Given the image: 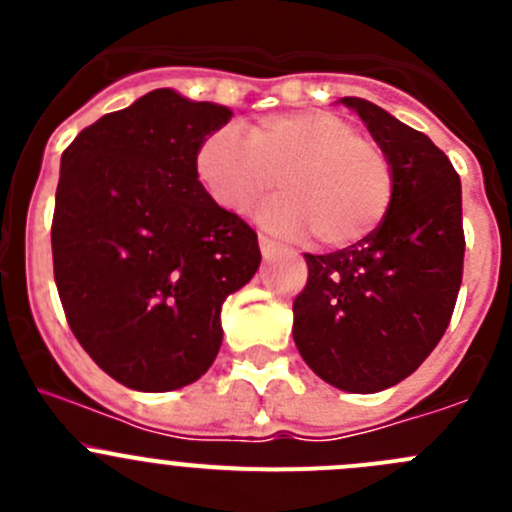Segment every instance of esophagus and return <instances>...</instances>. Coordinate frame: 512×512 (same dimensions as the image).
<instances>
[{
    "mask_svg": "<svg viewBox=\"0 0 512 512\" xmlns=\"http://www.w3.org/2000/svg\"><path fill=\"white\" fill-rule=\"evenodd\" d=\"M260 250H262V257H265V260H270V257L280 255V252L285 250V247H282L277 240H272V237L260 235Z\"/></svg>",
    "mask_w": 512,
    "mask_h": 512,
    "instance_id": "1",
    "label": "esophagus"
}]
</instances>
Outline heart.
Wrapping results in <instances>:
<instances>
[{
	"mask_svg": "<svg viewBox=\"0 0 512 512\" xmlns=\"http://www.w3.org/2000/svg\"><path fill=\"white\" fill-rule=\"evenodd\" d=\"M205 193L230 213H247L277 188L285 195L262 210V223L289 237L309 235L319 250H347L384 223L396 170L379 141L361 136L329 111L277 113L210 133L195 156Z\"/></svg>",
	"mask_w": 512,
	"mask_h": 512,
	"instance_id": "obj_1",
	"label": "heart"
}]
</instances>
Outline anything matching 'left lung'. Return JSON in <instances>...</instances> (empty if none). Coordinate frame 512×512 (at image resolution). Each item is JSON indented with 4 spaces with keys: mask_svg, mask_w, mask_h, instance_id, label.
<instances>
[{
    "mask_svg": "<svg viewBox=\"0 0 512 512\" xmlns=\"http://www.w3.org/2000/svg\"><path fill=\"white\" fill-rule=\"evenodd\" d=\"M342 103L391 156L394 203L359 245L304 252L309 275L292 304V334L319 379L374 394L414 374L451 322L466 252L461 178L426 133L364 98Z\"/></svg>",
    "mask_w": 512,
    "mask_h": 512,
    "instance_id": "left-lung-1",
    "label": "left lung"
}]
</instances>
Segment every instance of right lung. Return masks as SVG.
Segmentation results:
<instances>
[{
	"instance_id": "right-lung-1",
	"label": "right lung",
	"mask_w": 512,
	"mask_h": 512,
	"mask_svg": "<svg viewBox=\"0 0 512 512\" xmlns=\"http://www.w3.org/2000/svg\"><path fill=\"white\" fill-rule=\"evenodd\" d=\"M230 118L156 89L61 156L51 220L61 307L86 354L128 389L198 381L223 344L225 297L260 267L257 232L195 173L200 143Z\"/></svg>"
}]
</instances>
